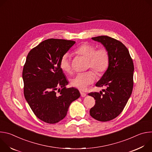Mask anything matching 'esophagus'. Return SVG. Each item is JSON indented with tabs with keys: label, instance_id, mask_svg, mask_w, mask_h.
Wrapping results in <instances>:
<instances>
[{
	"label": "esophagus",
	"instance_id": "esophagus-1",
	"mask_svg": "<svg viewBox=\"0 0 152 152\" xmlns=\"http://www.w3.org/2000/svg\"><path fill=\"white\" fill-rule=\"evenodd\" d=\"M80 96H81V97H85L86 96V94L83 93V92H80Z\"/></svg>",
	"mask_w": 152,
	"mask_h": 152
}]
</instances>
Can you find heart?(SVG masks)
<instances>
[{"label": "heart", "instance_id": "1", "mask_svg": "<svg viewBox=\"0 0 152 152\" xmlns=\"http://www.w3.org/2000/svg\"><path fill=\"white\" fill-rule=\"evenodd\" d=\"M75 52L78 55L88 59V67L92 68L98 75L104 73L110 64V54L106 49L101 48L96 50L95 46L83 43L77 47ZM60 68L66 73L72 72L70 57L68 53L64 54L59 61ZM96 79V76L93 71L79 73L71 79V84L80 90H85L88 86L93 84Z\"/></svg>", "mask_w": 152, "mask_h": 152}]
</instances>
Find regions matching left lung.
Wrapping results in <instances>:
<instances>
[{
    "label": "left lung",
    "mask_w": 152,
    "mask_h": 152,
    "mask_svg": "<svg viewBox=\"0 0 152 152\" xmlns=\"http://www.w3.org/2000/svg\"><path fill=\"white\" fill-rule=\"evenodd\" d=\"M92 39L103 45L110 54L107 70L96 83L97 87L106 86L100 93L88 94L96 100L90 114L100 121L111 120L123 111L131 96L134 85V66L127 48L113 38L102 35Z\"/></svg>",
    "instance_id": "left-lung-1"
}]
</instances>
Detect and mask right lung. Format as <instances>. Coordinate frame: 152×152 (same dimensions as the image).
I'll list each match as a JSON object with an SVG mask.
<instances>
[{"mask_svg": "<svg viewBox=\"0 0 152 152\" xmlns=\"http://www.w3.org/2000/svg\"><path fill=\"white\" fill-rule=\"evenodd\" d=\"M75 42L50 38L28 54L22 73L24 96L34 114L47 123L62 120L71 103L80 96L77 89L66 88L69 82L59 66L61 58Z\"/></svg>", "mask_w": 152, "mask_h": 152, "instance_id": "right-lung-1", "label": "right lung"}]
</instances>
